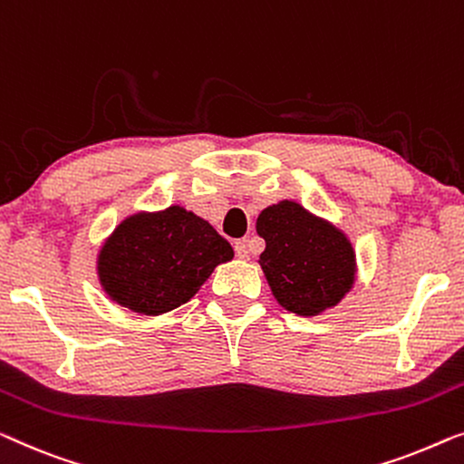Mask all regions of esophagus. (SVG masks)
Returning a JSON list of instances; mask_svg holds the SVG:
<instances>
[{"label":"esophagus","instance_id":"esophagus-1","mask_svg":"<svg viewBox=\"0 0 464 464\" xmlns=\"http://www.w3.org/2000/svg\"><path fill=\"white\" fill-rule=\"evenodd\" d=\"M234 251H237V257L238 259H248L246 240H237V245H234Z\"/></svg>","mask_w":464,"mask_h":464}]
</instances>
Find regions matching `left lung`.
I'll use <instances>...</instances> for the list:
<instances>
[{"label":"left lung","mask_w":464,"mask_h":464,"mask_svg":"<svg viewBox=\"0 0 464 464\" xmlns=\"http://www.w3.org/2000/svg\"><path fill=\"white\" fill-rule=\"evenodd\" d=\"M257 234L266 240L259 266L285 310L304 318L320 315L353 288L358 266L352 240L295 200L266 207Z\"/></svg>","instance_id":"obj_1"}]
</instances>
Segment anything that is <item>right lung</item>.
I'll return each instance as SVG.
<instances>
[{
    "label": "right lung",
    "instance_id": "add662e5",
    "mask_svg": "<svg viewBox=\"0 0 464 464\" xmlns=\"http://www.w3.org/2000/svg\"><path fill=\"white\" fill-rule=\"evenodd\" d=\"M234 257L209 221L171 205L138 211L112 230L98 251L102 291L121 307L160 315L190 301L219 264Z\"/></svg>",
    "mask_w": 464,
    "mask_h": 464
}]
</instances>
